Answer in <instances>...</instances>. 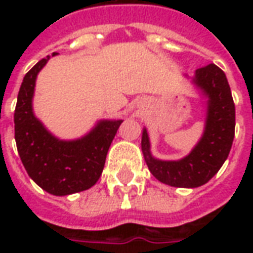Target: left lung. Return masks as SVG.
I'll return each mask as SVG.
<instances>
[{"label": "left lung", "instance_id": "8db88e82", "mask_svg": "<svg viewBox=\"0 0 253 253\" xmlns=\"http://www.w3.org/2000/svg\"><path fill=\"white\" fill-rule=\"evenodd\" d=\"M190 80L206 107L205 128L192 150L180 160H160L152 154L146 127L141 141L152 175L164 184L179 188L201 187L217 173L228 159L236 126L234 103L225 73L210 63L198 69Z\"/></svg>", "mask_w": 253, "mask_h": 253}]
</instances>
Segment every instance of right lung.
I'll return each instance as SVG.
<instances>
[{
	"mask_svg": "<svg viewBox=\"0 0 253 253\" xmlns=\"http://www.w3.org/2000/svg\"><path fill=\"white\" fill-rule=\"evenodd\" d=\"M54 52L51 57H55ZM50 55L24 76L14 110V139L27 173L38 186L57 196L90 188L99 180L111 142L122 119H101L85 135L76 139L55 137L36 118L34 94L38 74Z\"/></svg>",
	"mask_w": 253,
	"mask_h": 253,
	"instance_id": "1",
	"label": "right lung"
}]
</instances>
